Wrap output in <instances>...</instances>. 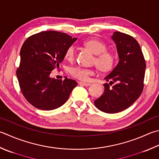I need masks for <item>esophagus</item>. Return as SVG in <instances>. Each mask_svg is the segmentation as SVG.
Returning <instances> with one entry per match:
<instances>
[{"label": "esophagus", "mask_w": 159, "mask_h": 159, "mask_svg": "<svg viewBox=\"0 0 159 159\" xmlns=\"http://www.w3.org/2000/svg\"><path fill=\"white\" fill-rule=\"evenodd\" d=\"M80 84H82V85L85 86H89L91 85V84L89 83V82H80Z\"/></svg>", "instance_id": "obj_1"}]
</instances>
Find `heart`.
Here are the masks:
<instances>
[{"label": "heart", "mask_w": 159, "mask_h": 159, "mask_svg": "<svg viewBox=\"0 0 159 159\" xmlns=\"http://www.w3.org/2000/svg\"><path fill=\"white\" fill-rule=\"evenodd\" d=\"M84 45L95 55H97L95 63L97 64L99 69L104 72L112 69L115 64L116 58L113 54L107 52V48L105 44L99 40L91 39L86 41ZM65 56L68 60H73L75 56V47L74 46L68 47L66 51ZM70 73L77 79L86 81L89 79L90 76L94 75L95 72L92 69L76 66L71 68Z\"/></svg>", "instance_id": "heart-1"}]
</instances>
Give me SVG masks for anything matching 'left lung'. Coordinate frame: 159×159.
<instances>
[{
	"label": "left lung",
	"mask_w": 159,
	"mask_h": 159,
	"mask_svg": "<svg viewBox=\"0 0 159 159\" xmlns=\"http://www.w3.org/2000/svg\"><path fill=\"white\" fill-rule=\"evenodd\" d=\"M119 61L113 70L104 77L109 84H104L103 94L94 104L99 110L108 113L124 111L135 102L143 89L146 68L145 61L139 43L134 37L120 32L111 36Z\"/></svg>",
	"instance_id": "8db88e82"
}]
</instances>
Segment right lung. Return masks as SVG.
<instances>
[{"mask_svg":"<svg viewBox=\"0 0 159 159\" xmlns=\"http://www.w3.org/2000/svg\"><path fill=\"white\" fill-rule=\"evenodd\" d=\"M77 38L57 31L41 32L27 39L20 51L16 76L24 97L41 110L62 106L77 85L76 81L52 78L50 74L64 60L66 51Z\"/></svg>","mask_w":159,"mask_h":159,"instance_id":"add662e5","label":"right lung"}]
</instances>
